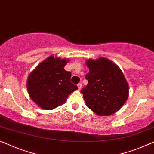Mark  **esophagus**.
Segmentation results:
<instances>
[{
	"instance_id": "34e87169",
	"label": "esophagus",
	"mask_w": 154,
	"mask_h": 154,
	"mask_svg": "<svg viewBox=\"0 0 154 154\" xmlns=\"http://www.w3.org/2000/svg\"><path fill=\"white\" fill-rule=\"evenodd\" d=\"M77 86H78V89H79V90H81V88H82V83H79L77 84Z\"/></svg>"
}]
</instances>
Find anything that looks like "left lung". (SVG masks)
<instances>
[{
	"instance_id": "obj_1",
	"label": "left lung",
	"mask_w": 154,
	"mask_h": 154,
	"mask_svg": "<svg viewBox=\"0 0 154 154\" xmlns=\"http://www.w3.org/2000/svg\"><path fill=\"white\" fill-rule=\"evenodd\" d=\"M88 84L81 90L89 109L98 116L116 113L127 100L128 85L123 72L116 63L104 57L88 59Z\"/></svg>"
}]
</instances>
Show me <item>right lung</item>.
<instances>
[{"mask_svg": "<svg viewBox=\"0 0 154 154\" xmlns=\"http://www.w3.org/2000/svg\"><path fill=\"white\" fill-rule=\"evenodd\" d=\"M69 59L50 56L29 75L27 88L29 97L41 109H54L66 101L78 89L71 83V72L64 69Z\"/></svg>", "mask_w": 154, "mask_h": 154, "instance_id": "obj_1", "label": "right lung"}]
</instances>
